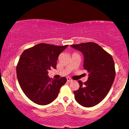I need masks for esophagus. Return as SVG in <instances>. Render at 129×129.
Wrapping results in <instances>:
<instances>
[{
  "label": "esophagus",
  "instance_id": "obj_1",
  "mask_svg": "<svg viewBox=\"0 0 129 129\" xmlns=\"http://www.w3.org/2000/svg\"><path fill=\"white\" fill-rule=\"evenodd\" d=\"M67 80L68 82H70V81H73L72 80L70 79V77H67Z\"/></svg>",
  "mask_w": 129,
  "mask_h": 129
}]
</instances>
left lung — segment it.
<instances>
[{
  "label": "left lung",
  "instance_id": "1",
  "mask_svg": "<svg viewBox=\"0 0 129 129\" xmlns=\"http://www.w3.org/2000/svg\"><path fill=\"white\" fill-rule=\"evenodd\" d=\"M71 46L81 52L83 67L89 73L87 80L78 81L80 87L74 92L75 99L81 105L92 107L98 104L108 93L115 77V65L111 55L94 42Z\"/></svg>",
  "mask_w": 129,
  "mask_h": 129
}]
</instances>
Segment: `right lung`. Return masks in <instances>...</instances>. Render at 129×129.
<instances>
[{"mask_svg": "<svg viewBox=\"0 0 129 129\" xmlns=\"http://www.w3.org/2000/svg\"><path fill=\"white\" fill-rule=\"evenodd\" d=\"M68 46L39 43L21 54L17 66V79L26 96L35 103H51L67 82L66 77L52 80L48 74L52 67L56 69L58 56Z\"/></svg>", "mask_w": 129, "mask_h": 129, "instance_id": "add662e5", "label": "right lung"}]
</instances>
